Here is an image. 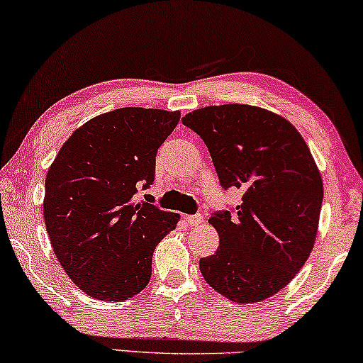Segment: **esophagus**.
Returning a JSON list of instances; mask_svg holds the SVG:
<instances>
[{"label": "esophagus", "mask_w": 363, "mask_h": 363, "mask_svg": "<svg viewBox=\"0 0 363 363\" xmlns=\"http://www.w3.org/2000/svg\"><path fill=\"white\" fill-rule=\"evenodd\" d=\"M185 219H186V224H188L189 227H196V225L201 224V222H203V216H201V214H196V216H186Z\"/></svg>", "instance_id": "obj_1"}]
</instances>
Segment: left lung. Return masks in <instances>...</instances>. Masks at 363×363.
I'll return each instance as SVG.
<instances>
[{"label":"left lung","instance_id":"1","mask_svg":"<svg viewBox=\"0 0 363 363\" xmlns=\"http://www.w3.org/2000/svg\"><path fill=\"white\" fill-rule=\"evenodd\" d=\"M182 121L208 146L220 185L243 191L235 216H211L219 247L201 258V274L232 302H263L313 250L323 203L313 155L291 121L253 105H213Z\"/></svg>","mask_w":363,"mask_h":363}]
</instances>
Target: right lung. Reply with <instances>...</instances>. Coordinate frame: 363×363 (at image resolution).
I'll list each match as a JSON object with an SVG mask.
<instances>
[{"label":"right lung","instance_id":"1","mask_svg":"<svg viewBox=\"0 0 363 363\" xmlns=\"http://www.w3.org/2000/svg\"><path fill=\"white\" fill-rule=\"evenodd\" d=\"M180 111L126 107L77 128L50 165L43 219L60 264L89 297L123 302L152 274V253L180 214L136 203Z\"/></svg>","mask_w":363,"mask_h":363}]
</instances>
